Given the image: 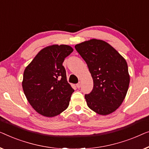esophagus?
Returning <instances> with one entry per match:
<instances>
[{
    "label": "esophagus",
    "instance_id": "34e87169",
    "mask_svg": "<svg viewBox=\"0 0 149 149\" xmlns=\"http://www.w3.org/2000/svg\"><path fill=\"white\" fill-rule=\"evenodd\" d=\"M76 86H77V88H79L81 87V83L80 82H79V83H77V84H76Z\"/></svg>",
    "mask_w": 149,
    "mask_h": 149
}]
</instances>
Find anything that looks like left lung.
<instances>
[{
	"label": "left lung",
	"instance_id": "left-lung-1",
	"mask_svg": "<svg viewBox=\"0 0 149 149\" xmlns=\"http://www.w3.org/2000/svg\"><path fill=\"white\" fill-rule=\"evenodd\" d=\"M75 49L86 63L93 79V89L85 95L87 105L107 116L122 103L130 84L126 61L109 44L91 39L77 44Z\"/></svg>",
	"mask_w": 149,
	"mask_h": 149
}]
</instances>
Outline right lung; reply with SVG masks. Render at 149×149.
<instances>
[{"mask_svg":"<svg viewBox=\"0 0 149 149\" xmlns=\"http://www.w3.org/2000/svg\"><path fill=\"white\" fill-rule=\"evenodd\" d=\"M74 51L65 45H53L38 53L24 72L22 87L29 103L42 116L52 117L68 107L74 90L67 81L63 66Z\"/></svg>","mask_w":149,"mask_h":149,"instance_id":"1","label":"right lung"}]
</instances>
